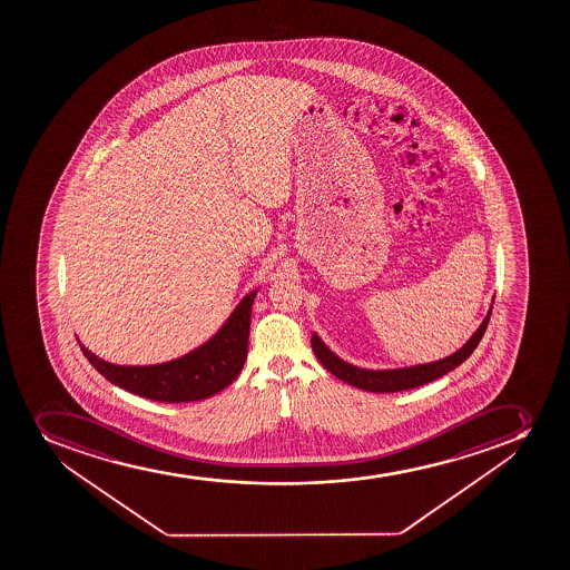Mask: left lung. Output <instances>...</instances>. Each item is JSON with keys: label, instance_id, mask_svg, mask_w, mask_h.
I'll list each match as a JSON object with an SVG mask.
<instances>
[{"label": "left lung", "instance_id": "left-lung-1", "mask_svg": "<svg viewBox=\"0 0 570 570\" xmlns=\"http://www.w3.org/2000/svg\"><path fill=\"white\" fill-rule=\"evenodd\" d=\"M494 303V301H492ZM492 306L480 328L472 334V338L462 345L461 350L455 351L453 355L445 356L442 361L429 362V364H417V366L400 367V370H364L353 364L342 361L340 356L334 355L327 345L323 344L322 338L316 333L312 334V350L316 353L317 361L333 373L340 381L356 386V389L366 390V392H379V394H390V392H401V390H411L431 383L434 379L442 377L445 373L461 366L468 356L472 355L473 350L480 344V340L485 334L487 325L491 320Z\"/></svg>", "mask_w": 570, "mask_h": 570}]
</instances>
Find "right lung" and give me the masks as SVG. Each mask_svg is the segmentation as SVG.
I'll list each match as a JSON object with an SVG mask.
<instances>
[{
  "instance_id": "add662e5",
  "label": "right lung",
  "mask_w": 570,
  "mask_h": 570,
  "mask_svg": "<svg viewBox=\"0 0 570 570\" xmlns=\"http://www.w3.org/2000/svg\"><path fill=\"white\" fill-rule=\"evenodd\" d=\"M256 292L243 297L232 312L225 325L214 338L176 361L154 364V366H117L98 358L83 344H79L87 361L102 373L109 383L131 394L161 403H187L206 400L228 384L242 372L248 350L250 331V306Z\"/></svg>"
}]
</instances>
